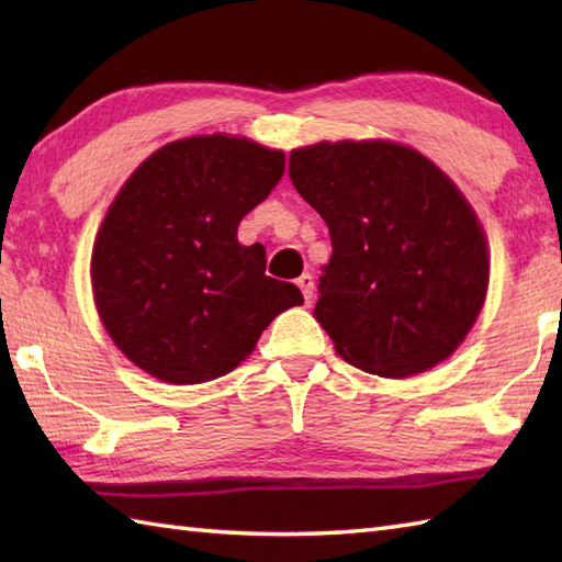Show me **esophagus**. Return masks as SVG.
Returning <instances> with one entry per match:
<instances>
[{"label":"esophagus","mask_w":562,"mask_h":562,"mask_svg":"<svg viewBox=\"0 0 562 562\" xmlns=\"http://www.w3.org/2000/svg\"><path fill=\"white\" fill-rule=\"evenodd\" d=\"M296 284H300V290H302V294H304V300H306V304L314 300V274H308V272H304L300 280H296Z\"/></svg>","instance_id":"1"}]
</instances>
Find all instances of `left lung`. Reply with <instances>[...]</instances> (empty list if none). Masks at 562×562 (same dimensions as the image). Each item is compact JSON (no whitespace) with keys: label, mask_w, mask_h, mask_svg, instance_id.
<instances>
[{"label":"left lung","mask_w":562,"mask_h":562,"mask_svg":"<svg viewBox=\"0 0 562 562\" xmlns=\"http://www.w3.org/2000/svg\"><path fill=\"white\" fill-rule=\"evenodd\" d=\"M290 178L328 224L314 316L345 362L403 379L445 362L479 318L491 260L461 190L389 139L318 142Z\"/></svg>","instance_id":"1"}]
</instances>
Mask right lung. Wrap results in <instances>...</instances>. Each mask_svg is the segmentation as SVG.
I'll return each mask as SVG.
<instances>
[{"instance_id":"1","label":"right lung","mask_w":562,"mask_h":562,"mask_svg":"<svg viewBox=\"0 0 562 562\" xmlns=\"http://www.w3.org/2000/svg\"><path fill=\"white\" fill-rule=\"evenodd\" d=\"M284 173V154L200 135L157 149L127 178L91 256L93 302L113 342L166 384L229 374L300 288L266 274L238 222Z\"/></svg>"}]
</instances>
